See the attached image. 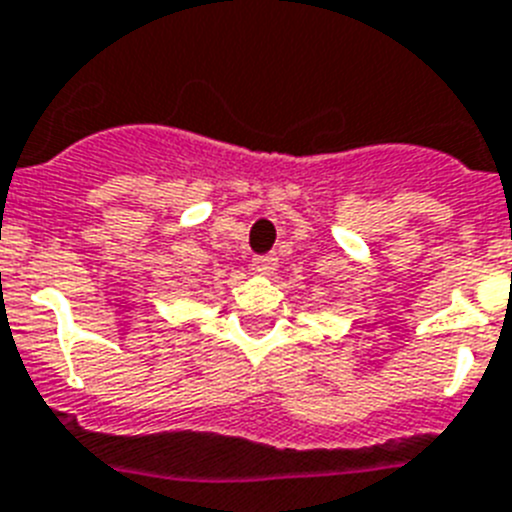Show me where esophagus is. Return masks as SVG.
I'll return each mask as SVG.
<instances>
[{
	"instance_id": "34e87169",
	"label": "esophagus",
	"mask_w": 512,
	"mask_h": 512,
	"mask_svg": "<svg viewBox=\"0 0 512 512\" xmlns=\"http://www.w3.org/2000/svg\"><path fill=\"white\" fill-rule=\"evenodd\" d=\"M252 268L260 275H270L275 268H278V257L275 255H255L252 257Z\"/></svg>"
}]
</instances>
